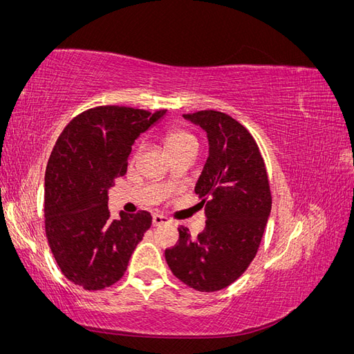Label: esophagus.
<instances>
[{"instance_id":"34e87169","label":"esophagus","mask_w":354,"mask_h":354,"mask_svg":"<svg viewBox=\"0 0 354 354\" xmlns=\"http://www.w3.org/2000/svg\"><path fill=\"white\" fill-rule=\"evenodd\" d=\"M169 220L164 216H160V214H155V216L152 217V224L153 227H158V226H162V224H168Z\"/></svg>"}]
</instances>
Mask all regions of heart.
<instances>
[{
	"label": "heart",
	"instance_id": "heart-1",
	"mask_svg": "<svg viewBox=\"0 0 354 354\" xmlns=\"http://www.w3.org/2000/svg\"><path fill=\"white\" fill-rule=\"evenodd\" d=\"M165 145L169 149L171 155L185 151V149L198 147V138L181 128H171L165 134Z\"/></svg>",
	"mask_w": 354,
	"mask_h": 354
}]
</instances>
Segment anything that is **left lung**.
Returning <instances> with one entry per match:
<instances>
[{
  "instance_id": "1",
  "label": "left lung",
  "mask_w": 354,
  "mask_h": 354,
  "mask_svg": "<svg viewBox=\"0 0 354 354\" xmlns=\"http://www.w3.org/2000/svg\"><path fill=\"white\" fill-rule=\"evenodd\" d=\"M183 116L208 134L209 156L195 187L207 226L195 239L178 227L165 260L181 282L214 292L236 281L259 251L272 209L270 183L259 145L241 122L211 109Z\"/></svg>"
}]
</instances>
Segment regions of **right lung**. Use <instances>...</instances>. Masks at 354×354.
<instances>
[{
	"label": "right lung",
	"instance_id": "add662e5",
	"mask_svg": "<svg viewBox=\"0 0 354 354\" xmlns=\"http://www.w3.org/2000/svg\"><path fill=\"white\" fill-rule=\"evenodd\" d=\"M164 115L165 109L97 106L75 116L53 147L46 169V234L62 273L87 291L120 281L151 227L147 211L112 218L108 190L127 173L136 138Z\"/></svg>",
	"mask_w": 354,
	"mask_h": 354
}]
</instances>
